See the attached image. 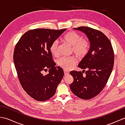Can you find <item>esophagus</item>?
<instances>
[{"label": "esophagus", "instance_id": "1", "mask_svg": "<svg viewBox=\"0 0 125 125\" xmlns=\"http://www.w3.org/2000/svg\"><path fill=\"white\" fill-rule=\"evenodd\" d=\"M64 75L65 76H67V75H69V72L67 70H64Z\"/></svg>", "mask_w": 125, "mask_h": 125}]
</instances>
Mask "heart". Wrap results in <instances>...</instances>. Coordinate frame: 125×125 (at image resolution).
<instances>
[{
    "instance_id": "b5f03b06",
    "label": "heart",
    "mask_w": 125,
    "mask_h": 125,
    "mask_svg": "<svg viewBox=\"0 0 125 125\" xmlns=\"http://www.w3.org/2000/svg\"><path fill=\"white\" fill-rule=\"evenodd\" d=\"M63 41L71 46V51L79 58L84 57L88 54L90 49L89 41L82 39L81 36L75 31H71L67 33L63 38ZM50 51L54 56L58 54V43L57 41L53 42L50 47ZM77 62L73 57H62L57 60V64L60 67L68 70L72 68Z\"/></svg>"
}]
</instances>
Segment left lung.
<instances>
[{
	"instance_id": "obj_1",
	"label": "left lung",
	"mask_w": 125,
	"mask_h": 125,
	"mask_svg": "<svg viewBox=\"0 0 125 125\" xmlns=\"http://www.w3.org/2000/svg\"><path fill=\"white\" fill-rule=\"evenodd\" d=\"M87 35L90 42L89 52L78 65L83 72L70 73L73 82L70 87L74 94L82 99L88 100L99 94L109 79L114 65L113 49L110 40L102 31L89 27L74 28ZM83 70V71H84Z\"/></svg>"
}]
</instances>
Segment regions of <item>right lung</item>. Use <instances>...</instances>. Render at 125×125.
<instances>
[{
    "label": "right lung",
    "instance_id": "1",
    "mask_svg": "<svg viewBox=\"0 0 125 125\" xmlns=\"http://www.w3.org/2000/svg\"><path fill=\"white\" fill-rule=\"evenodd\" d=\"M65 31L30 30L15 45L13 61L19 80L26 93L37 101L51 98L64 76L62 69L55 67L50 47ZM48 70L49 73L43 75L42 73Z\"/></svg>",
    "mask_w": 125,
    "mask_h": 125
}]
</instances>
